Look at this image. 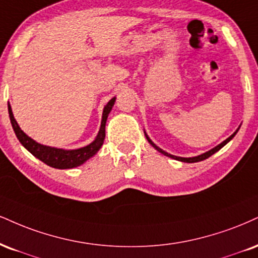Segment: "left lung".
<instances>
[{"instance_id": "1", "label": "left lung", "mask_w": 258, "mask_h": 258, "mask_svg": "<svg viewBox=\"0 0 258 258\" xmlns=\"http://www.w3.org/2000/svg\"><path fill=\"white\" fill-rule=\"evenodd\" d=\"M239 128H240V126L238 127L237 130H235V132L233 133V135H231L229 136V137L226 139V141H223L222 143H220L219 145H216L215 148H213V149H210L209 151H207V153H204V154H201V155H198V156H194V157H180V156H175V155H172V154H168L167 153V151H164V150H162V149L161 148H159L157 147L156 144H155V143L151 141L150 138H149V136L147 135V132H145V130H144V135H145V137H147V139H148V142L150 143L151 145H153V147L156 149L157 151H159V153H161L162 155H164V156H168V157H170V159H174V160H176V161H180V162H186V163H195V162H200V161H203V160H206V159H208V157H210L212 156L213 154H215L216 151H219L220 149L221 148H223L225 147L226 144H227L228 142H231L232 139H233V137L235 135H237V132L239 131Z\"/></svg>"}]
</instances>
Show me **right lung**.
Returning a JSON list of instances; mask_svg holds the SVG:
<instances>
[{
	"mask_svg": "<svg viewBox=\"0 0 258 258\" xmlns=\"http://www.w3.org/2000/svg\"><path fill=\"white\" fill-rule=\"evenodd\" d=\"M115 99L116 97H113L104 105L103 113H102L101 127H99V131L94 141L90 143V144L85 145V147L79 149H72V150L48 147V145H43L40 144V143H37L35 139L29 137V136L20 128V126L18 125L17 120H15V117L13 115V111H12V107L9 103L8 113L15 136H17V138L19 139L21 145H23L27 151H30L33 156L37 157V159L42 161V162H44L45 164H48V166L52 167V168L71 169L76 168V167L78 166H82L83 163H85L86 161L91 159L92 156H95V155L98 153L99 149L102 148L105 138V123H107L108 115H109L111 108H113L114 103H115Z\"/></svg>",
	"mask_w": 258,
	"mask_h": 258,
	"instance_id": "add662e5",
	"label": "right lung"
}]
</instances>
